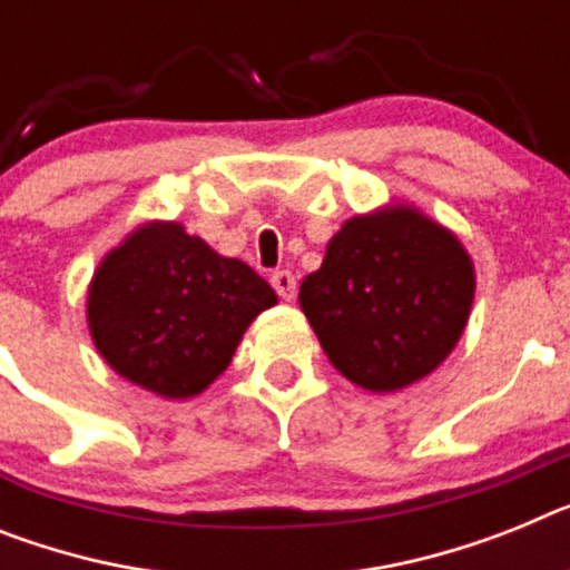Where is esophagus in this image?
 Listing matches in <instances>:
<instances>
[{"label": "esophagus", "instance_id": "34e87169", "mask_svg": "<svg viewBox=\"0 0 570 570\" xmlns=\"http://www.w3.org/2000/svg\"><path fill=\"white\" fill-rule=\"evenodd\" d=\"M271 285H274V291L285 303H291L296 296V276L291 271H276V274H271Z\"/></svg>", "mask_w": 570, "mask_h": 570}]
</instances>
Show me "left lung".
I'll return each instance as SVG.
<instances>
[{"mask_svg":"<svg viewBox=\"0 0 570 570\" xmlns=\"http://www.w3.org/2000/svg\"><path fill=\"white\" fill-rule=\"evenodd\" d=\"M475 276L461 242L410 207L348 218L299 305L340 374L368 392L421 381L455 348Z\"/></svg>","mask_w":570,"mask_h":570,"instance_id":"obj_1","label":"left lung"}]
</instances>
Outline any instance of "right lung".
I'll list each match as a JSON object with an SVG mask.
<instances>
[{"label":"right lung","mask_w":570,"mask_h":570,"mask_svg":"<svg viewBox=\"0 0 570 570\" xmlns=\"http://www.w3.org/2000/svg\"><path fill=\"white\" fill-rule=\"evenodd\" d=\"M274 303L250 265L218 256L181 225H146L97 267L89 325L126 381L189 397L230 366L250 320Z\"/></svg>","instance_id":"1"}]
</instances>
